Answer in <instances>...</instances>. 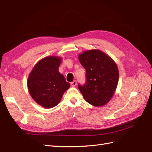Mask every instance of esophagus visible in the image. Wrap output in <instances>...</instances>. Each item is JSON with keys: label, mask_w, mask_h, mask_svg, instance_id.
<instances>
[{"label": "esophagus", "mask_w": 152, "mask_h": 152, "mask_svg": "<svg viewBox=\"0 0 152 152\" xmlns=\"http://www.w3.org/2000/svg\"><path fill=\"white\" fill-rule=\"evenodd\" d=\"M70 84H71V86H73V87L76 86L77 85V81H76V80H74V81H73L72 82H71Z\"/></svg>", "instance_id": "esophagus-1"}]
</instances>
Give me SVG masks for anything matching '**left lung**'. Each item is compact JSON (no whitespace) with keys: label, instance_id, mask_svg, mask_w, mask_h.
Returning <instances> with one entry per match:
<instances>
[{"label":"left lung","instance_id":"obj_1","mask_svg":"<svg viewBox=\"0 0 152 152\" xmlns=\"http://www.w3.org/2000/svg\"><path fill=\"white\" fill-rule=\"evenodd\" d=\"M79 61L86 70V82L78 89L86 101L95 106L106 104L117 88L119 71L110 57L101 50H91L79 55Z\"/></svg>","mask_w":152,"mask_h":152}]
</instances>
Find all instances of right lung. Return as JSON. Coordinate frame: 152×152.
Masks as SVG:
<instances>
[{"mask_svg":"<svg viewBox=\"0 0 152 152\" xmlns=\"http://www.w3.org/2000/svg\"><path fill=\"white\" fill-rule=\"evenodd\" d=\"M61 58L45 57L36 64L27 80L31 96L38 104L46 108L58 104L70 83L59 72Z\"/></svg>","mask_w":152,"mask_h":152,"instance_id":"add662e5","label":"right lung"}]
</instances>
